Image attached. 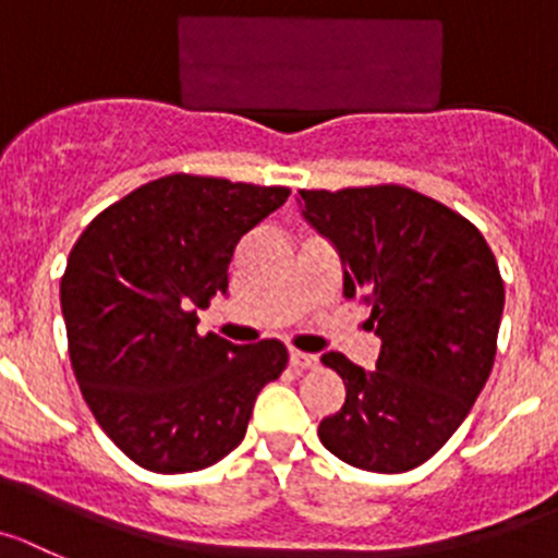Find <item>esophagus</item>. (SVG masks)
<instances>
[{
	"instance_id": "34e87169",
	"label": "esophagus",
	"mask_w": 558,
	"mask_h": 558,
	"mask_svg": "<svg viewBox=\"0 0 558 558\" xmlns=\"http://www.w3.org/2000/svg\"><path fill=\"white\" fill-rule=\"evenodd\" d=\"M289 363L294 368H314L319 363V357L311 355V352H300V350H291L289 352Z\"/></svg>"
}]
</instances>
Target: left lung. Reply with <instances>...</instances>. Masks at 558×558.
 <instances>
[{"label":"left lung","mask_w":558,"mask_h":558,"mask_svg":"<svg viewBox=\"0 0 558 558\" xmlns=\"http://www.w3.org/2000/svg\"><path fill=\"white\" fill-rule=\"evenodd\" d=\"M303 220L341 258L343 296L372 308L377 368L327 352L347 385L319 424L327 451L374 473H404L457 432L496 361L504 280L482 233L408 186L303 190Z\"/></svg>","instance_id":"1"}]
</instances>
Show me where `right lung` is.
I'll return each instance as SVG.
<instances>
[{"mask_svg":"<svg viewBox=\"0 0 558 558\" xmlns=\"http://www.w3.org/2000/svg\"><path fill=\"white\" fill-rule=\"evenodd\" d=\"M286 186L165 175L112 203L68 255L62 319L76 383L101 429L137 465L192 473L242 444L255 397L286 368L280 341L197 336L228 294L239 239Z\"/></svg>","mask_w":558,"mask_h":558,"instance_id":"add662e5","label":"right lung"}]
</instances>
